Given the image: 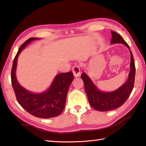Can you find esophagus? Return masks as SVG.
Listing matches in <instances>:
<instances>
[{
    "label": "esophagus",
    "mask_w": 146,
    "mask_h": 146,
    "mask_svg": "<svg viewBox=\"0 0 146 146\" xmlns=\"http://www.w3.org/2000/svg\"><path fill=\"white\" fill-rule=\"evenodd\" d=\"M72 72L73 75L75 77H78L80 76L81 71H80V68L78 66H74L72 68Z\"/></svg>",
    "instance_id": "esophagus-1"
}]
</instances>
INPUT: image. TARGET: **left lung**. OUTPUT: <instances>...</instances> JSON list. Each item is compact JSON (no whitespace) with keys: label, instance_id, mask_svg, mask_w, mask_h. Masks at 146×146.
Masks as SVG:
<instances>
[{"label":"left lung","instance_id":"obj_1","mask_svg":"<svg viewBox=\"0 0 146 146\" xmlns=\"http://www.w3.org/2000/svg\"><path fill=\"white\" fill-rule=\"evenodd\" d=\"M112 38L111 39V44L122 43L125 45L129 49V46L122 36L117 33L111 31ZM131 52V71L129 78L124 84L117 90L111 92L105 93L99 90L96 87L90 78L86 75L85 73L82 74L81 77L84 83L85 90L87 95L89 103L95 110L104 111L115 109L120 107L127 100L129 95L134 88L135 75V67L134 61V57Z\"/></svg>","mask_w":146,"mask_h":146}]
</instances>
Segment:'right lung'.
Masks as SVG:
<instances>
[{
    "instance_id": "right-lung-1",
    "label": "right lung",
    "mask_w": 146,
    "mask_h": 146,
    "mask_svg": "<svg viewBox=\"0 0 146 146\" xmlns=\"http://www.w3.org/2000/svg\"><path fill=\"white\" fill-rule=\"evenodd\" d=\"M38 39L31 38L24 42L15 55L11 71V83L15 97L24 109L33 115L43 119L58 116L63 111L68 88L74 76L71 71L56 76L47 91L41 94H33L19 85L15 77L17 58L22 50L32 41Z\"/></svg>"
}]
</instances>
